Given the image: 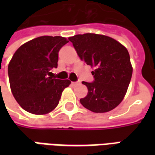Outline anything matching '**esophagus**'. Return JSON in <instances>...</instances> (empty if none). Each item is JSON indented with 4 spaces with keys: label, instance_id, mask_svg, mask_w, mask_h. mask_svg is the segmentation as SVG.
Wrapping results in <instances>:
<instances>
[{
    "label": "esophagus",
    "instance_id": "1",
    "mask_svg": "<svg viewBox=\"0 0 155 155\" xmlns=\"http://www.w3.org/2000/svg\"><path fill=\"white\" fill-rule=\"evenodd\" d=\"M81 84V82L80 81H75V82H72V84H74V85H78V84Z\"/></svg>",
    "mask_w": 155,
    "mask_h": 155
}]
</instances>
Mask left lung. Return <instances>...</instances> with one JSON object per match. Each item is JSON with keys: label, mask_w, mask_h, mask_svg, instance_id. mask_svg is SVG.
Returning <instances> with one entry per match:
<instances>
[{"label": "left lung", "mask_w": 155, "mask_h": 155, "mask_svg": "<svg viewBox=\"0 0 155 155\" xmlns=\"http://www.w3.org/2000/svg\"><path fill=\"white\" fill-rule=\"evenodd\" d=\"M69 41L81 61L94 67V81L82 82L88 94L81 104L94 113L112 110L123 101L132 77L127 49L111 37L92 33L74 35Z\"/></svg>", "instance_id": "obj_1"}]
</instances>
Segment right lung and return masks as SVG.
<instances>
[{
    "label": "right lung",
    "mask_w": 155,
    "mask_h": 155,
    "mask_svg": "<svg viewBox=\"0 0 155 155\" xmlns=\"http://www.w3.org/2000/svg\"><path fill=\"white\" fill-rule=\"evenodd\" d=\"M69 41L61 36H41L22 45L12 56L8 75L12 94L22 109L34 114H45L59 104L69 80L52 76L57 68L58 53Z\"/></svg>",
    "instance_id": "right-lung-1"
}]
</instances>
